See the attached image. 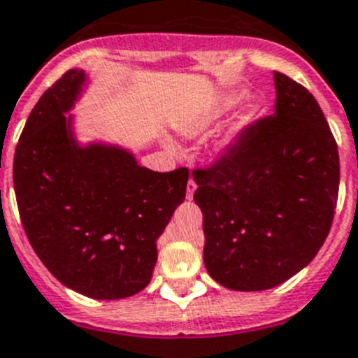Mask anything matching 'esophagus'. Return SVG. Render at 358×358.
<instances>
[{"instance_id": "1", "label": "esophagus", "mask_w": 358, "mask_h": 358, "mask_svg": "<svg viewBox=\"0 0 358 358\" xmlns=\"http://www.w3.org/2000/svg\"><path fill=\"white\" fill-rule=\"evenodd\" d=\"M194 191H196V182L191 178V180H189V183H187V192H185L187 200H192V196H194Z\"/></svg>"}]
</instances>
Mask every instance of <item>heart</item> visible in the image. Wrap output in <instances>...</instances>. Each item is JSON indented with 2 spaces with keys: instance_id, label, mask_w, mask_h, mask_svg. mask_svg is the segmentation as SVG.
I'll list each match as a JSON object with an SVG mask.
<instances>
[{
  "instance_id": "1",
  "label": "heart",
  "mask_w": 358,
  "mask_h": 358,
  "mask_svg": "<svg viewBox=\"0 0 358 358\" xmlns=\"http://www.w3.org/2000/svg\"><path fill=\"white\" fill-rule=\"evenodd\" d=\"M245 99H247V93L245 92L232 93V95H229V97L222 99V101L217 102V104H214L213 108H209V110L205 111V113H201L200 117H196L194 120H191L189 124H185V126L182 127V135L187 136V138H196V136L203 135L205 131H209L210 127H213L217 120H222L223 117H227L229 113H232V111H234L236 108H238V106L245 101ZM250 122H252V117H250V115H243V117H241V119H239L238 122L231 127V131L227 133L222 141L216 142V145H214V155H216V157H222V155H225L227 151L231 149V145H232V142H234L236 136L243 131L245 127H247ZM166 145L171 149V151H175L176 149L175 145L169 144V142H167Z\"/></svg>"
}]
</instances>
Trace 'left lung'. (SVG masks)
Wrapping results in <instances>:
<instances>
[{"mask_svg": "<svg viewBox=\"0 0 358 358\" xmlns=\"http://www.w3.org/2000/svg\"><path fill=\"white\" fill-rule=\"evenodd\" d=\"M273 85L272 117L248 127L216 166L192 175L205 268L229 290H268L294 278L334 222L341 167L324 113L290 77L273 71Z\"/></svg>", "mask_w": 358, "mask_h": 358, "instance_id": "left-lung-1", "label": "left lung"}]
</instances>
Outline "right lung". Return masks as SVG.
<instances>
[{
    "mask_svg": "<svg viewBox=\"0 0 358 358\" xmlns=\"http://www.w3.org/2000/svg\"><path fill=\"white\" fill-rule=\"evenodd\" d=\"M92 83L68 70L34 106L14 155V191L30 245L50 273L92 299L149 285L157 241L183 203L189 171L157 173L131 149L83 142L71 113Z\"/></svg>",
    "mask_w": 358,
    "mask_h": 358,
    "instance_id": "1",
    "label": "right lung"
}]
</instances>
